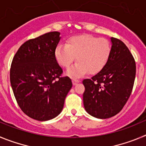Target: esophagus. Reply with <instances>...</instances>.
<instances>
[{
	"label": "esophagus",
	"mask_w": 146,
	"mask_h": 146,
	"mask_svg": "<svg viewBox=\"0 0 146 146\" xmlns=\"http://www.w3.org/2000/svg\"><path fill=\"white\" fill-rule=\"evenodd\" d=\"M72 82H73V85H76L77 84H78V83L80 82V80L76 79V78H73V80H72Z\"/></svg>",
	"instance_id": "1"
}]
</instances>
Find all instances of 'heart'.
<instances>
[{"instance_id": "b5f03b06", "label": "heart", "mask_w": 146, "mask_h": 146, "mask_svg": "<svg viewBox=\"0 0 146 146\" xmlns=\"http://www.w3.org/2000/svg\"><path fill=\"white\" fill-rule=\"evenodd\" d=\"M112 52L111 44L106 38L91 35H76L67 40L66 45L57 46L54 57L62 68L70 66L76 57L78 61L67 71L71 77H78L88 72L96 74L107 65Z\"/></svg>"}]
</instances>
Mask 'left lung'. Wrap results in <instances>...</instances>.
<instances>
[{
  "instance_id": "left-lung-1",
  "label": "left lung",
  "mask_w": 146,
  "mask_h": 146,
  "mask_svg": "<svg viewBox=\"0 0 146 146\" xmlns=\"http://www.w3.org/2000/svg\"><path fill=\"white\" fill-rule=\"evenodd\" d=\"M107 65L91 79H84L83 101L88 113L108 119L119 113L129 98L136 74L135 59L124 42L112 37Z\"/></svg>"
}]
</instances>
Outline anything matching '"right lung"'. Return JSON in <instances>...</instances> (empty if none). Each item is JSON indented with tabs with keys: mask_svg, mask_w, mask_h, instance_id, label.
Wrapping results in <instances>:
<instances>
[{
	"mask_svg": "<svg viewBox=\"0 0 146 146\" xmlns=\"http://www.w3.org/2000/svg\"><path fill=\"white\" fill-rule=\"evenodd\" d=\"M60 35L49 32L27 40L11 65L10 81L17 104L29 117L40 121L61 113L73 86L54 57Z\"/></svg>",
	"mask_w": 146,
	"mask_h": 146,
	"instance_id": "add662e5",
	"label": "right lung"
}]
</instances>
